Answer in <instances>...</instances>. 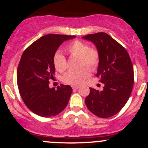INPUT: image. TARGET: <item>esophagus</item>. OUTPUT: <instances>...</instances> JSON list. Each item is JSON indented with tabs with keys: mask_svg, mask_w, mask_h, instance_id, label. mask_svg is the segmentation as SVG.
<instances>
[{
	"mask_svg": "<svg viewBox=\"0 0 148 148\" xmlns=\"http://www.w3.org/2000/svg\"><path fill=\"white\" fill-rule=\"evenodd\" d=\"M79 86H72L73 89H79Z\"/></svg>",
	"mask_w": 148,
	"mask_h": 148,
	"instance_id": "34e87169",
	"label": "esophagus"
}]
</instances>
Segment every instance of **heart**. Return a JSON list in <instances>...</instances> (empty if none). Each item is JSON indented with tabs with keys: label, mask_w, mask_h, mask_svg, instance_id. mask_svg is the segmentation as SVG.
Returning <instances> with one entry per match:
<instances>
[{
	"label": "heart",
	"mask_w": 148,
	"mask_h": 148,
	"mask_svg": "<svg viewBox=\"0 0 148 148\" xmlns=\"http://www.w3.org/2000/svg\"><path fill=\"white\" fill-rule=\"evenodd\" d=\"M66 51L73 56L79 57V66H86L90 69L95 70L99 62V55L97 51L85 43L80 41H74L70 43L66 48ZM53 63L55 69L59 72H63L67 68V62L65 56L57 51L53 56ZM87 67L79 70H71L63 76V81L71 86H79L90 77V71Z\"/></svg>",
	"instance_id": "obj_1"
}]
</instances>
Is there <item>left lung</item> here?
<instances>
[{"instance_id":"obj_1","label":"left lung","mask_w":148,"mask_h":148,"mask_svg":"<svg viewBox=\"0 0 148 148\" xmlns=\"http://www.w3.org/2000/svg\"><path fill=\"white\" fill-rule=\"evenodd\" d=\"M96 46L99 55L97 77L104 84L103 90L89 88L85 99L88 110L101 118L118 113L125 105L134 84L133 66L126 49L106 33L83 36Z\"/></svg>"}]
</instances>
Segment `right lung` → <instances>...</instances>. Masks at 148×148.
<instances>
[{"mask_svg": "<svg viewBox=\"0 0 148 148\" xmlns=\"http://www.w3.org/2000/svg\"><path fill=\"white\" fill-rule=\"evenodd\" d=\"M75 36L48 34L31 44L22 54L17 69V83L21 97L32 112L44 117L57 115L66 107L72 89L61 84L50 88L54 79L53 59L64 41Z\"/></svg>", "mask_w": 148, "mask_h": 148, "instance_id": "obj_1", "label": "right lung"}]
</instances>
